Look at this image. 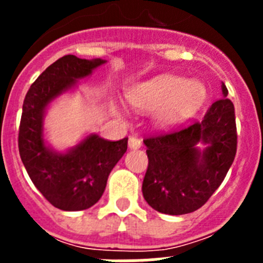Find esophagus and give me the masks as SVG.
Here are the masks:
<instances>
[{
  "instance_id": "34e87169",
  "label": "esophagus",
  "mask_w": 263,
  "mask_h": 263,
  "mask_svg": "<svg viewBox=\"0 0 263 263\" xmlns=\"http://www.w3.org/2000/svg\"><path fill=\"white\" fill-rule=\"evenodd\" d=\"M141 145H142V141H141L138 137L132 136L129 138V147L132 148V150H137V148L141 147Z\"/></svg>"
}]
</instances>
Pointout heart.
<instances>
[{
  "label": "heart",
  "instance_id": "1",
  "mask_svg": "<svg viewBox=\"0 0 263 263\" xmlns=\"http://www.w3.org/2000/svg\"><path fill=\"white\" fill-rule=\"evenodd\" d=\"M206 90L199 81L174 75H159L130 85L129 104L137 110H152L155 125L170 129L196 113L205 101Z\"/></svg>",
  "mask_w": 263,
  "mask_h": 263
}]
</instances>
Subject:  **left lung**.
Returning a JSON list of instances; mask_svg holds the SVG:
<instances>
[{
    "mask_svg": "<svg viewBox=\"0 0 263 263\" xmlns=\"http://www.w3.org/2000/svg\"><path fill=\"white\" fill-rule=\"evenodd\" d=\"M211 105L201 122L143 139L148 166L142 194L152 208L166 215L199 210L220 187L237 152L234 105L227 99ZM203 143V151L197 146Z\"/></svg>",
    "mask_w": 263,
    "mask_h": 263,
    "instance_id": "8db88e82",
    "label": "left lung"
}]
</instances>
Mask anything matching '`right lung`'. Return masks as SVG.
I'll return each instance as SVG.
<instances>
[{
  "mask_svg": "<svg viewBox=\"0 0 263 263\" xmlns=\"http://www.w3.org/2000/svg\"><path fill=\"white\" fill-rule=\"evenodd\" d=\"M104 63L75 55L60 58L38 76L23 101L18 134L21 159L39 192L62 211H83L95 205L105 191L110 171L126 153L127 138L111 142L89 134L66 153L48 147L43 138L48 104Z\"/></svg>",
  "mask_w": 263,
  "mask_h": 263,
  "instance_id": "obj_1",
  "label": "right lung"
}]
</instances>
